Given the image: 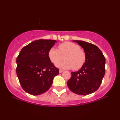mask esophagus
Here are the masks:
<instances>
[{
    "label": "esophagus",
    "instance_id": "esophagus-1",
    "mask_svg": "<svg viewBox=\"0 0 120 120\" xmlns=\"http://www.w3.org/2000/svg\"><path fill=\"white\" fill-rule=\"evenodd\" d=\"M63 71H63V70H61V69L59 70V73H61L63 72Z\"/></svg>",
    "mask_w": 120,
    "mask_h": 120
}]
</instances>
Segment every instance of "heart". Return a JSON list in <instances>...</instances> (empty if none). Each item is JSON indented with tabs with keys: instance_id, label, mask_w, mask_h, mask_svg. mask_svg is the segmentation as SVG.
I'll return each instance as SVG.
<instances>
[{
	"instance_id": "obj_1",
	"label": "heart",
	"mask_w": 120,
	"mask_h": 120,
	"mask_svg": "<svg viewBox=\"0 0 120 120\" xmlns=\"http://www.w3.org/2000/svg\"><path fill=\"white\" fill-rule=\"evenodd\" d=\"M59 50L51 48L49 50V57L50 61L57 67L63 69H71L74 71L80 69L85 64L86 55L80 46L74 43L67 42L59 45ZM64 58V61L60 62Z\"/></svg>"
}]
</instances>
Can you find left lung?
<instances>
[{"mask_svg": "<svg viewBox=\"0 0 120 120\" xmlns=\"http://www.w3.org/2000/svg\"><path fill=\"white\" fill-rule=\"evenodd\" d=\"M74 42L84 49L86 60L79 71L71 73L67 85L74 93L87 95L96 91L101 85L105 74V59L95 45L82 41Z\"/></svg>", "mask_w": 120, "mask_h": 120, "instance_id": "1", "label": "left lung"}]
</instances>
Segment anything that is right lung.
Masks as SVG:
<instances>
[{
	"label": "right lung",
	"instance_id": "1",
	"mask_svg": "<svg viewBox=\"0 0 120 120\" xmlns=\"http://www.w3.org/2000/svg\"><path fill=\"white\" fill-rule=\"evenodd\" d=\"M55 42V40H36L23 47L17 56L16 73L23 90L29 94L38 95L46 92L59 74V69L48 55Z\"/></svg>",
	"mask_w": 120,
	"mask_h": 120
}]
</instances>
